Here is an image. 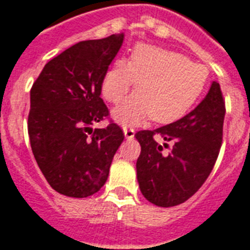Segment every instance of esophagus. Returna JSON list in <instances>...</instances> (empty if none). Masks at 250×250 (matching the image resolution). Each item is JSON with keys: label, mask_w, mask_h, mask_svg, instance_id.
Segmentation results:
<instances>
[{"label": "esophagus", "mask_w": 250, "mask_h": 250, "mask_svg": "<svg viewBox=\"0 0 250 250\" xmlns=\"http://www.w3.org/2000/svg\"><path fill=\"white\" fill-rule=\"evenodd\" d=\"M134 129H132V127H124V134H125V137L127 138V140H132L133 137H134Z\"/></svg>", "instance_id": "1"}]
</instances>
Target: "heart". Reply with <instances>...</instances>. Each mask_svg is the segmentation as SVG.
<instances>
[{"label":"heart","instance_id":"obj_1","mask_svg":"<svg viewBox=\"0 0 250 250\" xmlns=\"http://www.w3.org/2000/svg\"><path fill=\"white\" fill-rule=\"evenodd\" d=\"M207 67L181 53L140 43L127 61L117 60L107 67L101 93L107 103L117 104L136 83V92L113 112L123 125H138L153 118L169 124L185 116L204 92Z\"/></svg>","mask_w":250,"mask_h":250}]
</instances>
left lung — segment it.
Here are the masks:
<instances>
[{
    "instance_id": "left-lung-1",
    "label": "left lung",
    "mask_w": 250,
    "mask_h": 250,
    "mask_svg": "<svg viewBox=\"0 0 250 250\" xmlns=\"http://www.w3.org/2000/svg\"><path fill=\"white\" fill-rule=\"evenodd\" d=\"M225 100L217 81L207 97L176 123L134 134L141 145L137 180L141 193L157 207L180 205L205 183L220 153ZM157 135L173 144L167 155L155 141ZM167 147V144H164Z\"/></svg>"
}]
</instances>
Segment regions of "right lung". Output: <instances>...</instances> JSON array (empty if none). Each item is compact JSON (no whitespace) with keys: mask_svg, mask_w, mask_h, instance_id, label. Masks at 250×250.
Here are the masks:
<instances>
[{"mask_svg":"<svg viewBox=\"0 0 250 250\" xmlns=\"http://www.w3.org/2000/svg\"><path fill=\"white\" fill-rule=\"evenodd\" d=\"M124 34L73 45L52 58L30 89L28 133L33 154L49 185L63 196L83 198L98 192L109 176L124 132L109 117L101 83Z\"/></svg>","mask_w":250,"mask_h":250,"instance_id":"1","label":"right lung"}]
</instances>
